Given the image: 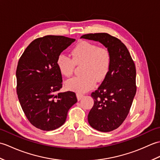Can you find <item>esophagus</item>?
I'll list each match as a JSON object with an SVG mask.
<instances>
[{"instance_id":"esophagus-1","label":"esophagus","mask_w":160,"mask_h":160,"mask_svg":"<svg viewBox=\"0 0 160 160\" xmlns=\"http://www.w3.org/2000/svg\"><path fill=\"white\" fill-rule=\"evenodd\" d=\"M76 96H77V98H78V100H80L81 99H82V98H83V95L82 94H81V93H76Z\"/></svg>"}]
</instances>
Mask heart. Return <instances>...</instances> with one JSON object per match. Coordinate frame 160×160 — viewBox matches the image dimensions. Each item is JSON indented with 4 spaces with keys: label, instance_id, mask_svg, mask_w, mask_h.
Masks as SVG:
<instances>
[{
    "label": "heart",
    "instance_id": "b5f03b06",
    "mask_svg": "<svg viewBox=\"0 0 160 160\" xmlns=\"http://www.w3.org/2000/svg\"><path fill=\"white\" fill-rule=\"evenodd\" d=\"M71 58L60 53L56 64L60 73L65 77L72 76L76 65L83 64L82 76L74 77L68 80L65 85L68 89L78 93H84L93 89L96 81L101 82L109 72L112 56L106 47L82 40L71 51Z\"/></svg>",
    "mask_w": 160,
    "mask_h": 160
}]
</instances>
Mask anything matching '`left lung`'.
I'll list each match as a JSON object with an SVG mask.
<instances>
[{
  "label": "left lung",
  "instance_id": "left-lung-1",
  "mask_svg": "<svg viewBox=\"0 0 160 160\" xmlns=\"http://www.w3.org/2000/svg\"><path fill=\"white\" fill-rule=\"evenodd\" d=\"M81 38L100 42L111 53L109 72L91 93L94 104L88 115V122L99 131H113L127 117L136 93L135 63L124 44L108 33H88Z\"/></svg>",
  "mask_w": 160,
  "mask_h": 160
}]
</instances>
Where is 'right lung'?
<instances>
[{"instance_id":"1","label":"right lung","mask_w":160,"mask_h":160,"mask_svg":"<svg viewBox=\"0 0 160 160\" xmlns=\"http://www.w3.org/2000/svg\"><path fill=\"white\" fill-rule=\"evenodd\" d=\"M75 40L62 36L38 38L29 44L19 59L17 95L27 118L40 130L61 127L68 111L78 101L72 91L58 93L62 87V78L57 58Z\"/></svg>"}]
</instances>
